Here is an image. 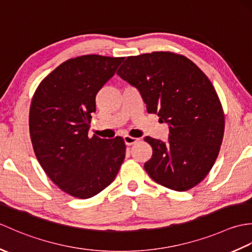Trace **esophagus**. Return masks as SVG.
<instances>
[{
    "mask_svg": "<svg viewBox=\"0 0 252 252\" xmlns=\"http://www.w3.org/2000/svg\"><path fill=\"white\" fill-rule=\"evenodd\" d=\"M123 140H125L126 145H127V146H131V145H133V144H135V143L138 142V138L132 137L130 135H125V136H123Z\"/></svg>",
    "mask_w": 252,
    "mask_h": 252,
    "instance_id": "obj_1",
    "label": "esophagus"
}]
</instances>
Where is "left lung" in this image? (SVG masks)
I'll return each instance as SVG.
<instances>
[{
    "mask_svg": "<svg viewBox=\"0 0 252 252\" xmlns=\"http://www.w3.org/2000/svg\"><path fill=\"white\" fill-rule=\"evenodd\" d=\"M117 74L135 87L148 114L169 125L163 143L146 136L153 156L148 175L167 189L185 191L210 172L224 135V112L210 80L189 58L172 52L129 56Z\"/></svg>",
    "mask_w": 252,
    "mask_h": 252,
    "instance_id": "1",
    "label": "left lung"
}]
</instances>
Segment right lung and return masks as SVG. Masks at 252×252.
I'll list each match as a JSON object with an SVG mask.
<instances>
[{"label":"right lung","mask_w":252,"mask_h":252,"mask_svg":"<svg viewBox=\"0 0 252 252\" xmlns=\"http://www.w3.org/2000/svg\"><path fill=\"white\" fill-rule=\"evenodd\" d=\"M123 57L83 55L61 63L31 100L29 131L37 161L60 189L80 199L97 195L126 157L123 138L89 137L95 98Z\"/></svg>","instance_id":"right-lung-1"}]
</instances>
